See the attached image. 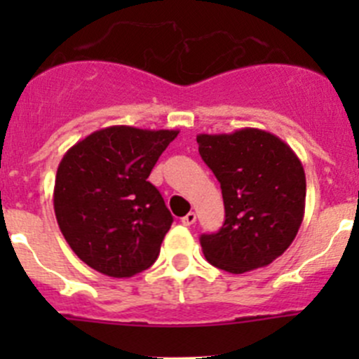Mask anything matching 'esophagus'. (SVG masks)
Here are the masks:
<instances>
[{
  "instance_id": "obj_1",
  "label": "esophagus",
  "mask_w": 359,
  "mask_h": 359,
  "mask_svg": "<svg viewBox=\"0 0 359 359\" xmlns=\"http://www.w3.org/2000/svg\"><path fill=\"white\" fill-rule=\"evenodd\" d=\"M194 222H196V213L194 212H189L186 217H182L184 226H193Z\"/></svg>"
}]
</instances>
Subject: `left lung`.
Listing matches in <instances>:
<instances>
[{"instance_id": "obj_1", "label": "left lung", "mask_w": 359, "mask_h": 359, "mask_svg": "<svg viewBox=\"0 0 359 359\" xmlns=\"http://www.w3.org/2000/svg\"><path fill=\"white\" fill-rule=\"evenodd\" d=\"M220 182L226 220L201 234L206 260L233 274L269 266L295 240L306 208V173L292 147L259 128L196 137Z\"/></svg>"}]
</instances>
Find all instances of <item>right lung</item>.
I'll return each instance as SVG.
<instances>
[{
	"mask_svg": "<svg viewBox=\"0 0 359 359\" xmlns=\"http://www.w3.org/2000/svg\"><path fill=\"white\" fill-rule=\"evenodd\" d=\"M177 135L179 130L116 125L64 154L53 208L69 247L86 266L130 278L158 259L173 217L147 177Z\"/></svg>",
	"mask_w": 359,
	"mask_h": 359,
	"instance_id": "right-lung-1",
	"label": "right lung"
}]
</instances>
